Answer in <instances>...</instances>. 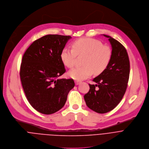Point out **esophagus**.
I'll list each match as a JSON object with an SVG mask.
<instances>
[{
  "label": "esophagus",
  "instance_id": "obj_1",
  "mask_svg": "<svg viewBox=\"0 0 149 149\" xmlns=\"http://www.w3.org/2000/svg\"><path fill=\"white\" fill-rule=\"evenodd\" d=\"M80 83H81V81H77V80H76V81H75V84H76V85H78V84H79Z\"/></svg>",
  "mask_w": 149,
  "mask_h": 149
}]
</instances>
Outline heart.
Listing matches in <instances>:
<instances>
[{"label":"heart","mask_w":149,"mask_h":149,"mask_svg":"<svg viewBox=\"0 0 149 149\" xmlns=\"http://www.w3.org/2000/svg\"><path fill=\"white\" fill-rule=\"evenodd\" d=\"M72 49L65 47L61 53L63 65L68 68L74 66L76 56L84 55L81 67L70 70L69 76L75 80H81L94 74L102 73L109 65L111 57L110 48L95 39L84 38L72 43Z\"/></svg>","instance_id":"1"}]
</instances>
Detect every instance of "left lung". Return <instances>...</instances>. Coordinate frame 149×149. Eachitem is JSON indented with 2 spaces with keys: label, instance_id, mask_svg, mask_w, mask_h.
<instances>
[{
  "label": "left lung",
  "instance_id": "1",
  "mask_svg": "<svg viewBox=\"0 0 149 149\" xmlns=\"http://www.w3.org/2000/svg\"><path fill=\"white\" fill-rule=\"evenodd\" d=\"M109 38L112 47L111 60L107 68L88 84L89 91L84 96L88 108L98 113L114 109L125 94L130 74V61L126 48L117 40Z\"/></svg>",
  "mask_w": 149,
  "mask_h": 149
}]
</instances>
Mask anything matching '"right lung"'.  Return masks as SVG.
<instances>
[{"mask_svg": "<svg viewBox=\"0 0 149 149\" xmlns=\"http://www.w3.org/2000/svg\"><path fill=\"white\" fill-rule=\"evenodd\" d=\"M70 38L44 36L34 41L23 56L20 77L24 92L31 105L42 114H51L61 109L74 86L72 79H58L66 72L61 53Z\"/></svg>", "mask_w": 149, "mask_h": 149, "instance_id": "right-lung-1", "label": "right lung"}]
</instances>
